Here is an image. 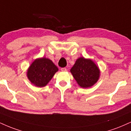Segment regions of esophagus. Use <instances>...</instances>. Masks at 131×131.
Instances as JSON below:
<instances>
[{
  "mask_svg": "<svg viewBox=\"0 0 131 131\" xmlns=\"http://www.w3.org/2000/svg\"><path fill=\"white\" fill-rule=\"evenodd\" d=\"M61 71H67V68H61Z\"/></svg>",
  "mask_w": 131,
  "mask_h": 131,
  "instance_id": "esophagus-1",
  "label": "esophagus"
}]
</instances>
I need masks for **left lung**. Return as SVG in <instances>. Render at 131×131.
Returning <instances> with one entry per match:
<instances>
[{"mask_svg":"<svg viewBox=\"0 0 131 131\" xmlns=\"http://www.w3.org/2000/svg\"><path fill=\"white\" fill-rule=\"evenodd\" d=\"M70 71L77 83L82 88H89L97 82L100 70L91 59L80 57L75 61Z\"/></svg>","mask_w":131,"mask_h":131,"instance_id":"8db88e82","label":"left lung"}]
</instances>
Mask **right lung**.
<instances>
[{
  "mask_svg": "<svg viewBox=\"0 0 131 131\" xmlns=\"http://www.w3.org/2000/svg\"><path fill=\"white\" fill-rule=\"evenodd\" d=\"M58 71V68L50 60L42 57L33 61L28 68L27 75L35 86L42 87L48 84Z\"/></svg>",
  "mask_w": 131,
  "mask_h": 131,
  "instance_id": "right-lung-1",
  "label": "right lung"
}]
</instances>
